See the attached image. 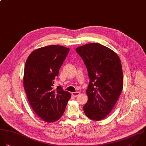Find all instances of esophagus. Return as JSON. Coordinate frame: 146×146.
Segmentation results:
<instances>
[{"instance_id": "1", "label": "esophagus", "mask_w": 146, "mask_h": 146, "mask_svg": "<svg viewBox=\"0 0 146 146\" xmlns=\"http://www.w3.org/2000/svg\"><path fill=\"white\" fill-rule=\"evenodd\" d=\"M80 94V93L79 92L72 93V95L73 96H74V97H77V96H78Z\"/></svg>"}]
</instances>
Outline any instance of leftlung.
<instances>
[{
  "label": "left lung",
  "instance_id": "1",
  "mask_svg": "<svg viewBox=\"0 0 146 146\" xmlns=\"http://www.w3.org/2000/svg\"><path fill=\"white\" fill-rule=\"evenodd\" d=\"M76 50L82 58L90 78L84 113L89 119L100 121L110 113L122 92L121 60L115 52L98 43L87 44Z\"/></svg>",
  "mask_w": 146,
  "mask_h": 146
}]
</instances>
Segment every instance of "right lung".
Masks as SVG:
<instances>
[{
    "label": "right lung",
    "mask_w": 146,
    "mask_h": 146,
    "mask_svg": "<svg viewBox=\"0 0 146 146\" xmlns=\"http://www.w3.org/2000/svg\"><path fill=\"white\" fill-rule=\"evenodd\" d=\"M69 52V48L63 46H46L33 51L25 62L24 90L35 113L46 122L62 117L71 97L61 86L53 89V80Z\"/></svg>",
    "instance_id": "1"
}]
</instances>
